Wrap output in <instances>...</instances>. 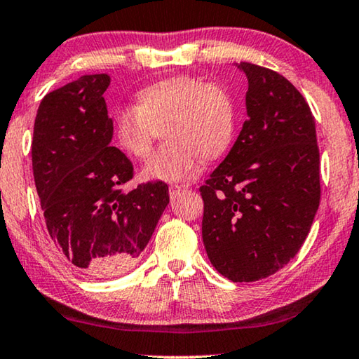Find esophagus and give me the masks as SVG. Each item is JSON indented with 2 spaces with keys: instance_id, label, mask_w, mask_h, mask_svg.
Here are the masks:
<instances>
[{
  "instance_id": "esophagus-1",
  "label": "esophagus",
  "mask_w": 359,
  "mask_h": 359,
  "mask_svg": "<svg viewBox=\"0 0 359 359\" xmlns=\"http://www.w3.org/2000/svg\"><path fill=\"white\" fill-rule=\"evenodd\" d=\"M182 191V187L180 185H169V195H170V200H175V198L179 196V194Z\"/></svg>"
}]
</instances>
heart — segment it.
I'll list each match as a JSON object with an SVG mask.
<instances>
[{
	"label": "heart",
	"instance_id": "b5f03b06",
	"mask_svg": "<svg viewBox=\"0 0 359 359\" xmlns=\"http://www.w3.org/2000/svg\"><path fill=\"white\" fill-rule=\"evenodd\" d=\"M235 109L222 85L190 76L161 80L137 93V106L114 112L117 147L145 159L161 128L165 145L143 165L142 179L180 182L194 177L203 159L226 151L233 135Z\"/></svg>",
	"mask_w": 359,
	"mask_h": 359
}]
</instances>
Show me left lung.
<instances>
[{"label":"left lung","mask_w":359,"mask_h":359,"mask_svg":"<svg viewBox=\"0 0 359 359\" xmlns=\"http://www.w3.org/2000/svg\"><path fill=\"white\" fill-rule=\"evenodd\" d=\"M248 119L226 159L201 187L208 258L232 282L282 269L302 248L320 198L316 126L285 77L250 62Z\"/></svg>","instance_id":"8db88e82"}]
</instances>
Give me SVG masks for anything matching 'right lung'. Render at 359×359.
Masks as SVG:
<instances>
[{"instance_id":"right-lung-1","label":"right lung","mask_w":359,"mask_h":359,"mask_svg":"<svg viewBox=\"0 0 359 359\" xmlns=\"http://www.w3.org/2000/svg\"><path fill=\"white\" fill-rule=\"evenodd\" d=\"M108 74L83 76L48 93L36 111L32 168L48 232L77 269L122 274L137 263L165 206L164 182L126 191L133 165L111 147L112 119L103 93Z\"/></svg>"}]
</instances>
